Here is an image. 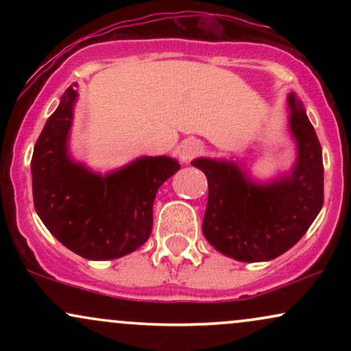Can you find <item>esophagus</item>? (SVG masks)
Here are the masks:
<instances>
[{"mask_svg": "<svg viewBox=\"0 0 351 351\" xmlns=\"http://www.w3.org/2000/svg\"><path fill=\"white\" fill-rule=\"evenodd\" d=\"M201 153H203V145H201V142H198V140H195V138L184 140L178 150L181 162H189V160H193L195 156L201 155Z\"/></svg>", "mask_w": 351, "mask_h": 351, "instance_id": "obj_1", "label": "esophagus"}]
</instances>
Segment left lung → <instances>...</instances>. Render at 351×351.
<instances>
[{
  "instance_id": "1",
  "label": "left lung",
  "mask_w": 351,
  "mask_h": 351,
  "mask_svg": "<svg viewBox=\"0 0 351 351\" xmlns=\"http://www.w3.org/2000/svg\"><path fill=\"white\" fill-rule=\"evenodd\" d=\"M287 104L289 127L297 142L291 173L256 183L234 162H191L208 178L203 234L213 247L241 263H263L289 251L307 232L324 204L320 142L293 92Z\"/></svg>"
}]
</instances>
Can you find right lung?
<instances>
[{
	"label": "right lung",
	"mask_w": 351,
	"mask_h": 351,
	"mask_svg": "<svg viewBox=\"0 0 351 351\" xmlns=\"http://www.w3.org/2000/svg\"><path fill=\"white\" fill-rule=\"evenodd\" d=\"M74 86L64 92L34 145V208L72 252L90 261L119 259L148 241L156 191L180 163L170 156H142L100 175L74 162L67 147L79 95Z\"/></svg>",
	"instance_id": "1"
}]
</instances>
